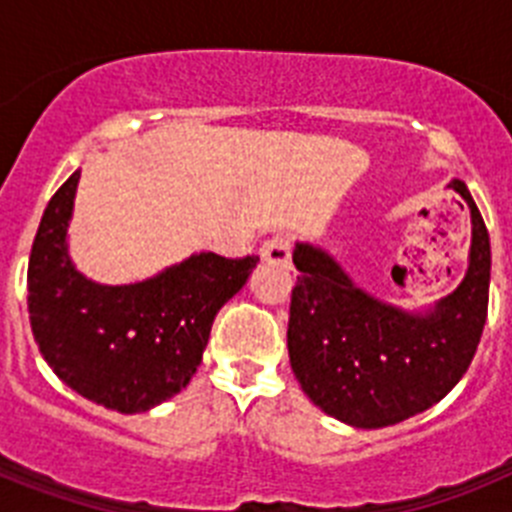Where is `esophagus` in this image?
Returning a JSON list of instances; mask_svg holds the SVG:
<instances>
[{
    "label": "esophagus",
    "mask_w": 512,
    "mask_h": 512,
    "mask_svg": "<svg viewBox=\"0 0 512 512\" xmlns=\"http://www.w3.org/2000/svg\"><path fill=\"white\" fill-rule=\"evenodd\" d=\"M261 259L269 264H287L289 261V238L287 235H274L261 246Z\"/></svg>",
    "instance_id": "esophagus-1"
}]
</instances>
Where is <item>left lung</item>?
<instances>
[{
  "label": "left lung",
  "instance_id": "left-lung-1",
  "mask_svg": "<svg viewBox=\"0 0 512 512\" xmlns=\"http://www.w3.org/2000/svg\"><path fill=\"white\" fill-rule=\"evenodd\" d=\"M449 189L472 217L467 274L451 295L420 310L369 295L325 248L295 243L289 364L330 418L387 428L433 408L467 374L487 320L492 253L467 184L454 179Z\"/></svg>",
  "mask_w": 512,
  "mask_h": 512
}]
</instances>
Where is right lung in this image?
<instances>
[{
    "label": "right lung",
    "mask_w": 512,
    "mask_h": 512,
    "mask_svg": "<svg viewBox=\"0 0 512 512\" xmlns=\"http://www.w3.org/2000/svg\"><path fill=\"white\" fill-rule=\"evenodd\" d=\"M81 171L51 197L27 264V310L40 354L81 397L146 413L194 377L220 307L243 289L256 256L192 253L133 284H99L69 253Z\"/></svg>",
    "instance_id": "add662e5"
}]
</instances>
